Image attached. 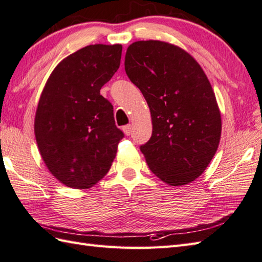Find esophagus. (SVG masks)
<instances>
[{
	"instance_id": "obj_1",
	"label": "esophagus",
	"mask_w": 262,
	"mask_h": 262,
	"mask_svg": "<svg viewBox=\"0 0 262 262\" xmlns=\"http://www.w3.org/2000/svg\"><path fill=\"white\" fill-rule=\"evenodd\" d=\"M122 130H124V133H125L127 136H129L132 134V126L130 125H126V126L122 127Z\"/></svg>"
}]
</instances>
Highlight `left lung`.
I'll return each instance as SVG.
<instances>
[{
	"label": "left lung",
	"mask_w": 262,
	"mask_h": 262,
	"mask_svg": "<svg viewBox=\"0 0 262 262\" xmlns=\"http://www.w3.org/2000/svg\"><path fill=\"white\" fill-rule=\"evenodd\" d=\"M125 71L151 111L152 136L141 146L149 170L170 186L190 183L221 140V113L207 76L191 55L159 40L133 42Z\"/></svg>",
	"instance_id": "obj_1"
}]
</instances>
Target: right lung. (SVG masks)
Returning <instances> with one entry per match:
<instances>
[{"label": "right lung", "instance_id": "obj_1", "mask_svg": "<svg viewBox=\"0 0 262 262\" xmlns=\"http://www.w3.org/2000/svg\"><path fill=\"white\" fill-rule=\"evenodd\" d=\"M121 45H90L60 62L39 99L35 135L43 162L65 186L88 189L108 173L124 137L100 94L119 69Z\"/></svg>", "mask_w": 262, "mask_h": 262}]
</instances>
